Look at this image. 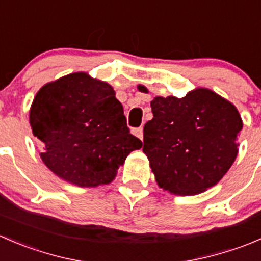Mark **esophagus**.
<instances>
[{"label": "esophagus", "mask_w": 261, "mask_h": 261, "mask_svg": "<svg viewBox=\"0 0 261 261\" xmlns=\"http://www.w3.org/2000/svg\"><path fill=\"white\" fill-rule=\"evenodd\" d=\"M133 133H134V135H136V136H138V138L143 139V127H136V128H134Z\"/></svg>", "instance_id": "obj_1"}]
</instances>
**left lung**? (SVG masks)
Returning <instances> with one entry per match:
<instances>
[{
  "label": "left lung",
  "mask_w": 261,
  "mask_h": 261,
  "mask_svg": "<svg viewBox=\"0 0 261 261\" xmlns=\"http://www.w3.org/2000/svg\"><path fill=\"white\" fill-rule=\"evenodd\" d=\"M150 106L153 118L144 126L141 146L159 186L177 195L214 186L239 151L242 120L236 107L203 88L184 98L155 97Z\"/></svg>",
  "instance_id": "obj_1"
}]
</instances>
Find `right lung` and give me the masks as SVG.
<instances>
[{"label": "right lung", "mask_w": 261, "mask_h": 261, "mask_svg": "<svg viewBox=\"0 0 261 261\" xmlns=\"http://www.w3.org/2000/svg\"><path fill=\"white\" fill-rule=\"evenodd\" d=\"M40 158L61 178L80 187L110 184L141 140L130 134L112 87L84 72L44 85L30 108Z\"/></svg>", "instance_id": "1"}]
</instances>
